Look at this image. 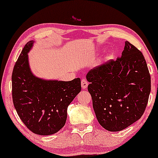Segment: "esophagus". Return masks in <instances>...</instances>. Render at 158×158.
<instances>
[{
    "instance_id": "obj_1",
    "label": "esophagus",
    "mask_w": 158,
    "mask_h": 158,
    "mask_svg": "<svg viewBox=\"0 0 158 158\" xmlns=\"http://www.w3.org/2000/svg\"><path fill=\"white\" fill-rule=\"evenodd\" d=\"M81 86H82L83 89H86L88 86V82L86 79H82L81 81Z\"/></svg>"
}]
</instances>
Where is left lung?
<instances>
[{"instance_id":"1","label":"left lung","mask_w":158,"mask_h":158,"mask_svg":"<svg viewBox=\"0 0 158 158\" xmlns=\"http://www.w3.org/2000/svg\"><path fill=\"white\" fill-rule=\"evenodd\" d=\"M86 80L95 116L104 129L120 131L143 116L151 77L143 54L129 42L121 57L89 71Z\"/></svg>"}]
</instances>
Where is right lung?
<instances>
[{"label": "right lung", "instance_id": "1", "mask_svg": "<svg viewBox=\"0 0 158 158\" xmlns=\"http://www.w3.org/2000/svg\"><path fill=\"white\" fill-rule=\"evenodd\" d=\"M35 41L28 42L12 74L14 107L23 123L39 135H51L65 125L67 108L81 90L79 77L70 81L45 80L31 69L28 53Z\"/></svg>", "mask_w": 158, "mask_h": 158}]
</instances>
